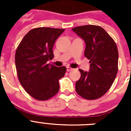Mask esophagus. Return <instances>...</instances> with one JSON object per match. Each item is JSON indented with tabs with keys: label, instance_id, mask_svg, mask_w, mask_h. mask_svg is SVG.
I'll return each instance as SVG.
<instances>
[{
	"label": "esophagus",
	"instance_id": "obj_1",
	"mask_svg": "<svg viewBox=\"0 0 131 131\" xmlns=\"http://www.w3.org/2000/svg\"><path fill=\"white\" fill-rule=\"evenodd\" d=\"M72 70H73V68H70V67H69V66L67 67V71H72Z\"/></svg>",
	"mask_w": 131,
	"mask_h": 131
}]
</instances>
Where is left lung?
<instances>
[{"instance_id":"obj_1","label":"left lung","mask_w":131,"mask_h":131,"mask_svg":"<svg viewBox=\"0 0 131 131\" xmlns=\"http://www.w3.org/2000/svg\"><path fill=\"white\" fill-rule=\"evenodd\" d=\"M86 43L84 56L90 60L89 71L79 69L81 77L75 91L86 100H96L108 91L118 71V50L115 41L100 26L86 25L72 29Z\"/></svg>"}]
</instances>
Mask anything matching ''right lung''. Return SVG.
<instances>
[{
	"label": "right lung",
	"instance_id": "1",
	"mask_svg": "<svg viewBox=\"0 0 131 131\" xmlns=\"http://www.w3.org/2000/svg\"><path fill=\"white\" fill-rule=\"evenodd\" d=\"M64 30L33 29L24 36L16 50L15 63L19 83L36 100H48L58 92L59 79L64 76L67 69L47 62L54 58V45Z\"/></svg>",
	"mask_w": 131,
	"mask_h": 131
}]
</instances>
